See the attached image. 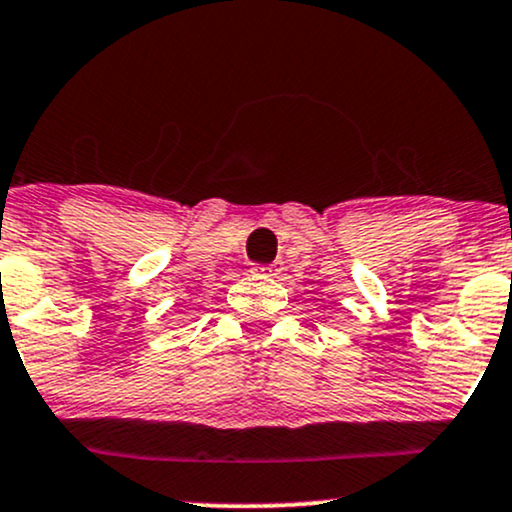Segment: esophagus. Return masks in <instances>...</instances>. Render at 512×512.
Segmentation results:
<instances>
[{
	"label": "esophagus",
	"instance_id": "1",
	"mask_svg": "<svg viewBox=\"0 0 512 512\" xmlns=\"http://www.w3.org/2000/svg\"><path fill=\"white\" fill-rule=\"evenodd\" d=\"M281 269H284V264L274 262V264H267V267H260L257 272H260L262 276H279Z\"/></svg>",
	"mask_w": 512,
	"mask_h": 512
}]
</instances>
